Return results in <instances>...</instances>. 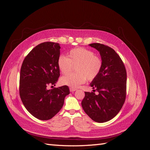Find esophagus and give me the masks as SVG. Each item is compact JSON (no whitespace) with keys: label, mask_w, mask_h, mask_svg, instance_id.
Instances as JSON below:
<instances>
[{"label":"esophagus","mask_w":150,"mask_h":150,"mask_svg":"<svg viewBox=\"0 0 150 150\" xmlns=\"http://www.w3.org/2000/svg\"><path fill=\"white\" fill-rule=\"evenodd\" d=\"M77 89H75V88H70V91L72 93V92H74L75 91H76Z\"/></svg>","instance_id":"34e87169"}]
</instances>
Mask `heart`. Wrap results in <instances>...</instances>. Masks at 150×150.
Segmentation results:
<instances>
[{"label":"heart","mask_w":150,"mask_h":150,"mask_svg":"<svg viewBox=\"0 0 150 150\" xmlns=\"http://www.w3.org/2000/svg\"><path fill=\"white\" fill-rule=\"evenodd\" d=\"M57 66L63 74H67L75 66L76 73L63 76L61 79L62 84L72 88H77L84 83L88 79L92 81L96 78L103 67L101 57L85 48H76L71 50L67 57L61 55L57 59Z\"/></svg>","instance_id":"1"}]
</instances>
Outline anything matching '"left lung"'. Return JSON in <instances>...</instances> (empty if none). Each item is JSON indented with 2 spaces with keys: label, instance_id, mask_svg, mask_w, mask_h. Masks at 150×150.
Masks as SVG:
<instances>
[{
  "label": "left lung",
  "instance_id": "obj_1",
  "mask_svg": "<svg viewBox=\"0 0 150 150\" xmlns=\"http://www.w3.org/2000/svg\"><path fill=\"white\" fill-rule=\"evenodd\" d=\"M89 46L100 54L103 67L100 73L90 83L93 92H85L81 103L84 112L93 121L104 122L117 115L123 105L126 92V71L114 49L99 43ZM98 92V95L94 91Z\"/></svg>",
  "mask_w": 150,
  "mask_h": 150
}]
</instances>
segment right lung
I'll use <instances>...</instances> for the list:
<instances>
[{"mask_svg": "<svg viewBox=\"0 0 150 150\" xmlns=\"http://www.w3.org/2000/svg\"><path fill=\"white\" fill-rule=\"evenodd\" d=\"M60 45L46 42L38 45L22 62L20 72L19 94L26 110L36 118L49 120L61 110L65 97L69 94L67 86H56L60 76L57 59Z\"/></svg>", "mask_w": 150, "mask_h": 150, "instance_id": "obj_1", "label": "right lung"}]
</instances>
